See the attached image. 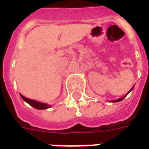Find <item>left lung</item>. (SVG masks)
Wrapping results in <instances>:
<instances>
[{
	"instance_id": "obj_1",
	"label": "left lung",
	"mask_w": 149,
	"mask_h": 149,
	"mask_svg": "<svg viewBox=\"0 0 149 149\" xmlns=\"http://www.w3.org/2000/svg\"><path fill=\"white\" fill-rule=\"evenodd\" d=\"M132 88H132V89L130 91H132ZM130 91H129V92H130ZM129 92H128V93H129ZM125 97H122V98H120V99H118V100H113V102H118V101H120V100H123V99H124V98H125Z\"/></svg>"
}]
</instances>
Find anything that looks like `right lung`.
<instances>
[{
	"mask_svg": "<svg viewBox=\"0 0 149 149\" xmlns=\"http://www.w3.org/2000/svg\"><path fill=\"white\" fill-rule=\"evenodd\" d=\"M21 97H22V99L26 101L28 104H29L31 106H33L35 109H48L49 106H48V104L44 103H40V102H38V101H36V100H30V99H28L26 97H24V96L21 95Z\"/></svg>",
	"mask_w": 149,
	"mask_h": 149,
	"instance_id": "obj_1",
	"label": "right lung"
}]
</instances>
